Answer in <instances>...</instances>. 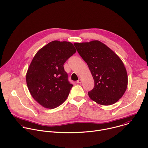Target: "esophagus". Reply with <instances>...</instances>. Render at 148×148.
<instances>
[{
    "label": "esophagus",
    "mask_w": 148,
    "mask_h": 148,
    "mask_svg": "<svg viewBox=\"0 0 148 148\" xmlns=\"http://www.w3.org/2000/svg\"><path fill=\"white\" fill-rule=\"evenodd\" d=\"M81 82H82V79H81V78H79V79H78V81H77V83H78V84H79V83H81Z\"/></svg>",
    "instance_id": "obj_1"
}]
</instances>
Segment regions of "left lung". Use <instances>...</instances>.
<instances>
[{
    "instance_id": "obj_1",
    "label": "left lung",
    "mask_w": 148,
    "mask_h": 148,
    "mask_svg": "<svg viewBox=\"0 0 148 148\" xmlns=\"http://www.w3.org/2000/svg\"><path fill=\"white\" fill-rule=\"evenodd\" d=\"M79 55L87 63L95 82L88 92L90 99L108 106L117 102L125 93L128 77L120 58L99 40L74 44Z\"/></svg>"
}]
</instances>
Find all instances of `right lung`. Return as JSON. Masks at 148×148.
Wrapping results in <instances>:
<instances>
[{"instance_id":"right-lung-1","label":"right lung","mask_w":148,"mask_h":148,"mask_svg":"<svg viewBox=\"0 0 148 148\" xmlns=\"http://www.w3.org/2000/svg\"><path fill=\"white\" fill-rule=\"evenodd\" d=\"M75 52L71 43L54 40L41 48L32 59L27 84L34 99L43 107L54 109L66 100L73 85L63 65Z\"/></svg>"}]
</instances>
